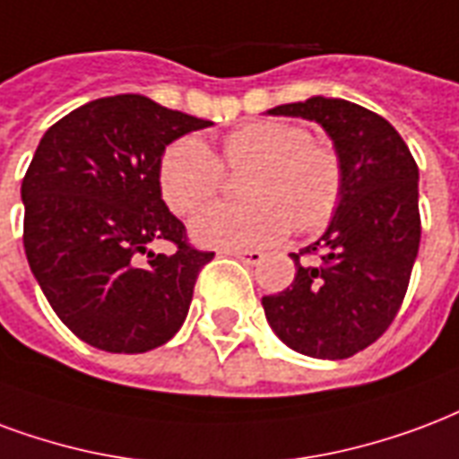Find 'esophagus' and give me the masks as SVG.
I'll return each mask as SVG.
<instances>
[{"mask_svg": "<svg viewBox=\"0 0 459 459\" xmlns=\"http://www.w3.org/2000/svg\"><path fill=\"white\" fill-rule=\"evenodd\" d=\"M229 255L238 257V260H243V263L247 264H257L263 263L264 253H260V250H226Z\"/></svg>", "mask_w": 459, "mask_h": 459, "instance_id": "obj_1", "label": "esophagus"}]
</instances>
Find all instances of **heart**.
I'll use <instances>...</instances> for the list:
<instances>
[{"label":"heart","instance_id":"b5f03b06","mask_svg":"<svg viewBox=\"0 0 459 459\" xmlns=\"http://www.w3.org/2000/svg\"><path fill=\"white\" fill-rule=\"evenodd\" d=\"M229 169H250L243 196L250 202L219 204L192 221L196 243L209 247L270 246L299 230L325 226L341 209L345 168L328 143L314 141L304 126L253 121L230 131L221 145ZM162 199L179 216H189L219 195L223 166L196 135H182L165 148L158 168Z\"/></svg>","mask_w":459,"mask_h":459}]
</instances>
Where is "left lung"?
Segmentation results:
<instances>
[{
	"label": "left lung",
	"instance_id": "obj_1",
	"mask_svg": "<svg viewBox=\"0 0 459 459\" xmlns=\"http://www.w3.org/2000/svg\"><path fill=\"white\" fill-rule=\"evenodd\" d=\"M316 121L345 168V195L321 238L291 253L297 274L263 297L273 331L291 351L345 359L385 333L402 308L419 255V165L386 118L345 100L311 97L270 108ZM316 256L314 264L300 257Z\"/></svg>",
	"mask_w": 459,
	"mask_h": 459
}]
</instances>
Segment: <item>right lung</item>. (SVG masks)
<instances>
[{
    "instance_id": "add662e5",
    "label": "right lung",
    "mask_w": 459,
    "mask_h": 459,
    "mask_svg": "<svg viewBox=\"0 0 459 459\" xmlns=\"http://www.w3.org/2000/svg\"><path fill=\"white\" fill-rule=\"evenodd\" d=\"M206 126L117 94L74 108L40 138L22 182L23 247L57 318L91 348L152 351L185 324L213 253L196 250L169 213L158 168L165 145ZM152 239H169L176 253L155 256Z\"/></svg>"
}]
</instances>
